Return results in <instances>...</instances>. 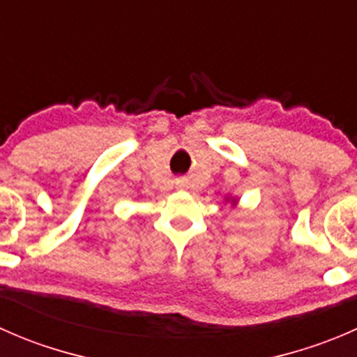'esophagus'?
Here are the masks:
<instances>
[{"mask_svg": "<svg viewBox=\"0 0 357 357\" xmlns=\"http://www.w3.org/2000/svg\"><path fill=\"white\" fill-rule=\"evenodd\" d=\"M176 188H178V190H186V188H188V179H185V178L176 179Z\"/></svg>", "mask_w": 357, "mask_h": 357, "instance_id": "1", "label": "esophagus"}]
</instances>
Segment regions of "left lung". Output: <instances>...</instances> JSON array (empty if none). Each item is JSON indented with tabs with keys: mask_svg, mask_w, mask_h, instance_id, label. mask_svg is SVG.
I'll list each match as a JSON object with an SVG mask.
<instances>
[{
	"mask_svg": "<svg viewBox=\"0 0 357 357\" xmlns=\"http://www.w3.org/2000/svg\"><path fill=\"white\" fill-rule=\"evenodd\" d=\"M225 200H226V202H229V204H231L233 207H235V205L238 204V199H236V197H226Z\"/></svg>",
	"mask_w": 357,
	"mask_h": 357,
	"instance_id": "left-lung-1",
	"label": "left lung"
}]
</instances>
